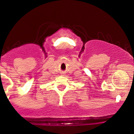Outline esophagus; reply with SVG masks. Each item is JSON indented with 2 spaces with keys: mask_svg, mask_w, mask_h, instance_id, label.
<instances>
[{
  "mask_svg": "<svg viewBox=\"0 0 134 134\" xmlns=\"http://www.w3.org/2000/svg\"><path fill=\"white\" fill-rule=\"evenodd\" d=\"M65 73H62V76H65V74H64Z\"/></svg>",
  "mask_w": 134,
  "mask_h": 134,
  "instance_id": "esophagus-1",
  "label": "esophagus"
}]
</instances>
